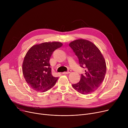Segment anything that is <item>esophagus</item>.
<instances>
[{
	"label": "esophagus",
	"instance_id": "1",
	"mask_svg": "<svg viewBox=\"0 0 128 128\" xmlns=\"http://www.w3.org/2000/svg\"><path fill=\"white\" fill-rule=\"evenodd\" d=\"M70 72H71V70H68V72H62V74H63L65 75V74H70Z\"/></svg>",
	"mask_w": 128,
	"mask_h": 128
}]
</instances>
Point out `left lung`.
<instances>
[{
    "label": "left lung",
    "mask_w": 128,
    "mask_h": 128,
    "mask_svg": "<svg viewBox=\"0 0 128 128\" xmlns=\"http://www.w3.org/2000/svg\"><path fill=\"white\" fill-rule=\"evenodd\" d=\"M69 46L77 56L80 66H85V75H81L79 82L72 84L74 89L82 94L94 92L104 81L106 65L103 56L98 47L88 40L78 39Z\"/></svg>",
    "instance_id": "1"
}]
</instances>
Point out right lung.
I'll return each instance as SVG.
<instances>
[{
    "mask_svg": "<svg viewBox=\"0 0 128 128\" xmlns=\"http://www.w3.org/2000/svg\"><path fill=\"white\" fill-rule=\"evenodd\" d=\"M63 46L58 42H46L32 46L26 53L22 64V72L32 89L44 92L55 85L58 77H53L49 60L53 52Z\"/></svg>",
    "mask_w": 128,
    "mask_h": 128,
    "instance_id": "add662e5",
    "label": "right lung"
}]
</instances>
